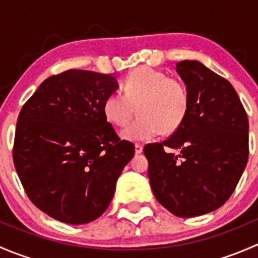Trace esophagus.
Returning <instances> with one entry per match:
<instances>
[{"label":"esophagus","instance_id":"1","mask_svg":"<svg viewBox=\"0 0 258 258\" xmlns=\"http://www.w3.org/2000/svg\"><path fill=\"white\" fill-rule=\"evenodd\" d=\"M142 151H144V147H142V145H139V144L135 145V153H136V155H140V153H142Z\"/></svg>","mask_w":258,"mask_h":258}]
</instances>
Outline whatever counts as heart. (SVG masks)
I'll list each match as a JSON object with an SVG mask.
<instances>
[{"instance_id": "1", "label": "heart", "mask_w": 258, "mask_h": 258, "mask_svg": "<svg viewBox=\"0 0 258 258\" xmlns=\"http://www.w3.org/2000/svg\"><path fill=\"white\" fill-rule=\"evenodd\" d=\"M124 93L112 92L103 103V112L111 123L128 124L139 112L141 116L122 131L128 141H148L163 132L171 135L183 124L191 106V96L181 80L165 72L139 67L126 77Z\"/></svg>"}]
</instances>
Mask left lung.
<instances>
[{
    "label": "left lung",
    "mask_w": 258,
    "mask_h": 258,
    "mask_svg": "<svg viewBox=\"0 0 258 258\" xmlns=\"http://www.w3.org/2000/svg\"><path fill=\"white\" fill-rule=\"evenodd\" d=\"M176 71L191 96L188 116L144 152L157 201L187 218L217 210L235 191L248 160V119L232 85L201 62L184 59Z\"/></svg>",
    "instance_id": "8db88e82"
}]
</instances>
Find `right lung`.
<instances>
[{"label":"right lung","instance_id":"add662e5","mask_svg":"<svg viewBox=\"0 0 258 258\" xmlns=\"http://www.w3.org/2000/svg\"><path fill=\"white\" fill-rule=\"evenodd\" d=\"M117 88L111 75L69 70L43 81L18 114L17 175L32 204L54 220L83 225L100 217L135 156L103 112Z\"/></svg>","mask_w":258,"mask_h":258}]
</instances>
